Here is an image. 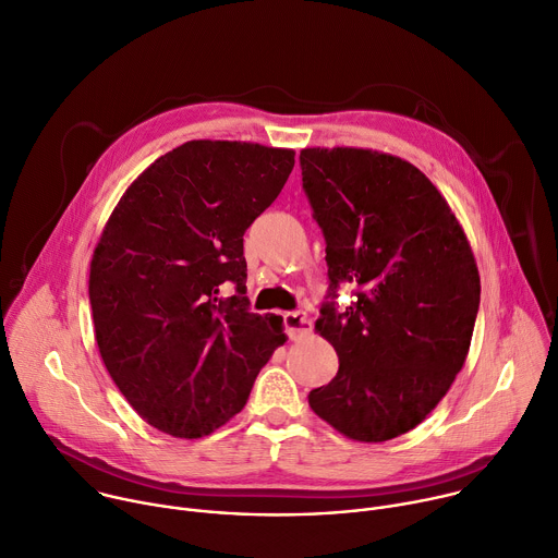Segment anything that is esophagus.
<instances>
[{
  "label": "esophagus",
  "mask_w": 558,
  "mask_h": 558,
  "mask_svg": "<svg viewBox=\"0 0 558 558\" xmlns=\"http://www.w3.org/2000/svg\"><path fill=\"white\" fill-rule=\"evenodd\" d=\"M283 327H286V333L290 339H299L312 329V323H310L305 312L296 310V312H286L283 314Z\"/></svg>",
  "instance_id": "obj_1"
}]
</instances>
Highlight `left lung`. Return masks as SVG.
I'll return each mask as SVG.
<instances>
[{
    "label": "left lung",
    "instance_id": "obj_1",
    "mask_svg": "<svg viewBox=\"0 0 558 558\" xmlns=\"http://www.w3.org/2000/svg\"><path fill=\"white\" fill-rule=\"evenodd\" d=\"M303 191L325 238L329 299L316 329L339 372L312 411L356 441L417 426L464 367L480 272L451 206L411 162L354 147L303 149ZM343 282L357 301L339 313Z\"/></svg>",
    "mask_w": 558,
    "mask_h": 558
}]
</instances>
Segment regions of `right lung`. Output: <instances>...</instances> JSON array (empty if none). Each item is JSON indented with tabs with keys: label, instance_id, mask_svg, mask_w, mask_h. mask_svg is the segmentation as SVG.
I'll return each mask as SVG.
<instances>
[{
	"label": "right lung",
	"instance_id": "right-lung-1",
	"mask_svg": "<svg viewBox=\"0 0 558 558\" xmlns=\"http://www.w3.org/2000/svg\"><path fill=\"white\" fill-rule=\"evenodd\" d=\"M292 149L191 141L160 156L109 215L89 264L100 359L138 415L197 439L240 413L281 316L248 310L244 233L277 199Z\"/></svg>",
	"mask_w": 558,
	"mask_h": 558
}]
</instances>
